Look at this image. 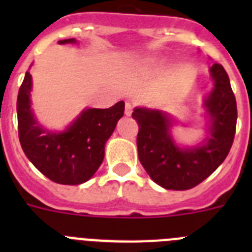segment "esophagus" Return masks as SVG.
<instances>
[{
  "instance_id": "obj_1",
  "label": "esophagus",
  "mask_w": 252,
  "mask_h": 252,
  "mask_svg": "<svg viewBox=\"0 0 252 252\" xmlns=\"http://www.w3.org/2000/svg\"><path fill=\"white\" fill-rule=\"evenodd\" d=\"M132 104H131L130 102H126V104H125V115L130 116L131 113H132Z\"/></svg>"
}]
</instances>
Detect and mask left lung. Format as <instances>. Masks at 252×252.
Wrapping results in <instances>:
<instances>
[{"label":"left lung","instance_id":"8db88e82","mask_svg":"<svg viewBox=\"0 0 252 252\" xmlns=\"http://www.w3.org/2000/svg\"><path fill=\"white\" fill-rule=\"evenodd\" d=\"M215 88L204 102L211 127L201 146L180 149L170 136L171 121L158 110L135 108L139 124L137 151L146 173L160 187L187 190L202 183L221 165L230 153L236 132L237 106L230 78L221 64L211 68Z\"/></svg>","mask_w":252,"mask_h":252}]
</instances>
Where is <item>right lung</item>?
I'll return each mask as SVG.
<instances>
[{
    "label": "right lung",
    "instance_id": "add662e5",
    "mask_svg": "<svg viewBox=\"0 0 252 252\" xmlns=\"http://www.w3.org/2000/svg\"><path fill=\"white\" fill-rule=\"evenodd\" d=\"M69 43L77 41H59ZM31 74L26 72L17 95V126L22 150L35 168L55 183H84L103 161L104 145L124 116L125 102L104 110L87 108L65 131L51 132L37 124L31 111Z\"/></svg>",
    "mask_w": 252,
    "mask_h": 252
}]
</instances>
